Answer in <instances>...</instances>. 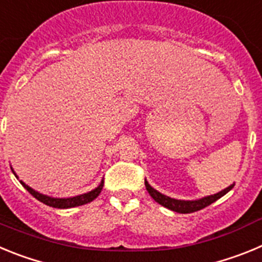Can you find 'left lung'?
I'll list each match as a JSON object with an SVG mask.
<instances>
[{
	"label": "left lung",
	"mask_w": 262,
	"mask_h": 262,
	"mask_svg": "<svg viewBox=\"0 0 262 262\" xmlns=\"http://www.w3.org/2000/svg\"><path fill=\"white\" fill-rule=\"evenodd\" d=\"M145 187H147V190H148V193H149V195H151L157 203H160V205L164 206V207H166V209L172 210V211H176V212H180V214H190V212L205 209V207H207L209 205L214 203L215 201H217L219 198H222L224 194H227L228 191L231 190V189H232L233 185H231V186H228L227 189L222 190L221 193H216V194H214V195L205 196V198H202V200H198V201L173 200V198H170V196H166V195H164V194L159 193L157 190H155L154 187L148 184L147 181H145Z\"/></svg>",
	"instance_id": "8db88e82"
}]
</instances>
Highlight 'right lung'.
<instances>
[{"label": "right lung", "instance_id": "right-lung-1", "mask_svg": "<svg viewBox=\"0 0 262 262\" xmlns=\"http://www.w3.org/2000/svg\"><path fill=\"white\" fill-rule=\"evenodd\" d=\"M20 184L23 185V187L31 194L32 196H35L36 200L43 202L45 205L51 206V207H55V209H71V207H76V206H81L85 205V203L92 202L93 200H96L97 196L99 195L101 190H102L103 187V180L102 182L99 184L98 187H96L94 190L89 191L86 194H81V195L77 196H72V198H51V196L45 195V194H40L38 191H35L34 189H31L30 186H27L25 182L20 181Z\"/></svg>", "mask_w": 262, "mask_h": 262}]
</instances>
